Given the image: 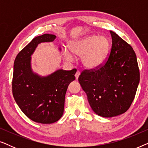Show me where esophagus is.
I'll list each match as a JSON object with an SVG mask.
<instances>
[{
	"mask_svg": "<svg viewBox=\"0 0 148 148\" xmlns=\"http://www.w3.org/2000/svg\"><path fill=\"white\" fill-rule=\"evenodd\" d=\"M79 75H80V71H77L76 73H75V79H78L79 76Z\"/></svg>",
	"mask_w": 148,
	"mask_h": 148,
	"instance_id": "34e87169",
	"label": "esophagus"
}]
</instances>
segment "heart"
<instances>
[{"instance_id":"1","label":"heart","mask_w":148,"mask_h":148,"mask_svg":"<svg viewBox=\"0 0 148 148\" xmlns=\"http://www.w3.org/2000/svg\"><path fill=\"white\" fill-rule=\"evenodd\" d=\"M110 42L104 36L91 35L70 43L69 48L75 55L82 57L84 65L88 69H95L100 66L108 55ZM66 59H73V55L67 50L64 51Z\"/></svg>"}]
</instances>
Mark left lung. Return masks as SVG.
Here are the masks:
<instances>
[{
	"label": "left lung",
	"mask_w": 148,
	"mask_h": 148,
	"mask_svg": "<svg viewBox=\"0 0 148 148\" xmlns=\"http://www.w3.org/2000/svg\"><path fill=\"white\" fill-rule=\"evenodd\" d=\"M112 47L104 64L85 69L78 80L92 110L99 116L113 117L130 108L139 83L136 54L131 45L110 31Z\"/></svg>",
	"instance_id": "obj_1"
}]
</instances>
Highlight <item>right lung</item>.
<instances>
[{"label": "right lung", "instance_id": "add662e5", "mask_svg": "<svg viewBox=\"0 0 148 148\" xmlns=\"http://www.w3.org/2000/svg\"><path fill=\"white\" fill-rule=\"evenodd\" d=\"M55 39L56 36L48 34L34 38L14 62L12 90L15 102L28 118L42 124L55 123L61 118L68 86L75 79V69H59L46 77L32 71L31 55L37 46Z\"/></svg>", "mask_w": 148, "mask_h": 148}]
</instances>
